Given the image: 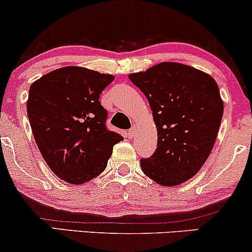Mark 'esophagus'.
<instances>
[{
	"label": "esophagus",
	"instance_id": "obj_1",
	"mask_svg": "<svg viewBox=\"0 0 252 252\" xmlns=\"http://www.w3.org/2000/svg\"><path fill=\"white\" fill-rule=\"evenodd\" d=\"M135 132H136V129L135 128H131L130 130H128V131H126V137H128V138H134Z\"/></svg>",
	"mask_w": 252,
	"mask_h": 252
}]
</instances>
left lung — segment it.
Masks as SVG:
<instances>
[{
    "mask_svg": "<svg viewBox=\"0 0 252 252\" xmlns=\"http://www.w3.org/2000/svg\"><path fill=\"white\" fill-rule=\"evenodd\" d=\"M129 79L148 99L158 129L154 155L141 168L161 186L189 180L206 162L216 143L224 103L216 80L192 66L164 62Z\"/></svg>",
    "mask_w": 252,
    "mask_h": 252,
    "instance_id": "obj_1",
    "label": "left lung"
}]
</instances>
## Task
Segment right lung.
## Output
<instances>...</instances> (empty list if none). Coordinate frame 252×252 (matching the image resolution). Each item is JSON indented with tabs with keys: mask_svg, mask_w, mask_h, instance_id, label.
I'll use <instances>...</instances> for the list:
<instances>
[{
	"mask_svg": "<svg viewBox=\"0 0 252 252\" xmlns=\"http://www.w3.org/2000/svg\"><path fill=\"white\" fill-rule=\"evenodd\" d=\"M111 74L66 66L31 85L27 114L43 160L58 178L86 184L106 168L112 147L123 137L105 128L99 94Z\"/></svg>",
	"mask_w": 252,
	"mask_h": 252,
	"instance_id": "1",
	"label": "right lung"
}]
</instances>
